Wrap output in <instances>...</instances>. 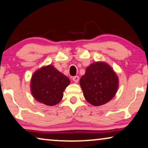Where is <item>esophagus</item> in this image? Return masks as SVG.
Returning a JSON list of instances; mask_svg holds the SVG:
<instances>
[{
  "instance_id": "obj_1",
  "label": "esophagus",
  "mask_w": 148,
  "mask_h": 148,
  "mask_svg": "<svg viewBox=\"0 0 148 148\" xmlns=\"http://www.w3.org/2000/svg\"><path fill=\"white\" fill-rule=\"evenodd\" d=\"M72 80H73L74 82L77 83L79 81V76H74L73 78H72Z\"/></svg>"
}]
</instances>
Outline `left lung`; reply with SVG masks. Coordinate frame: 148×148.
<instances>
[{"instance_id": "8db88e82", "label": "left lung", "mask_w": 148, "mask_h": 148, "mask_svg": "<svg viewBox=\"0 0 148 148\" xmlns=\"http://www.w3.org/2000/svg\"><path fill=\"white\" fill-rule=\"evenodd\" d=\"M80 84L86 100L98 106L108 102L116 95L118 77L107 63L96 62L86 68Z\"/></svg>"}]
</instances>
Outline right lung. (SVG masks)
<instances>
[{"label": "right lung", "instance_id": "add662e5", "mask_svg": "<svg viewBox=\"0 0 148 148\" xmlns=\"http://www.w3.org/2000/svg\"><path fill=\"white\" fill-rule=\"evenodd\" d=\"M69 78L52 65L37 70L30 81V90L34 98L47 106L56 105L63 98V92L70 84Z\"/></svg>", "mask_w": 148, "mask_h": 148}]
</instances>
